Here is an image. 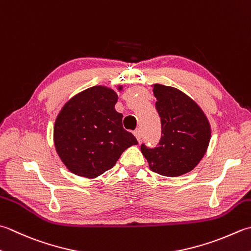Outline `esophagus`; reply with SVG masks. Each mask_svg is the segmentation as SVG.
Wrapping results in <instances>:
<instances>
[{
    "mask_svg": "<svg viewBox=\"0 0 251 251\" xmlns=\"http://www.w3.org/2000/svg\"><path fill=\"white\" fill-rule=\"evenodd\" d=\"M134 135H135V137L137 138V140H138V141L140 142V140H141V130H140L139 128H137V129L134 131Z\"/></svg>",
    "mask_w": 251,
    "mask_h": 251,
    "instance_id": "1",
    "label": "esophagus"
}]
</instances>
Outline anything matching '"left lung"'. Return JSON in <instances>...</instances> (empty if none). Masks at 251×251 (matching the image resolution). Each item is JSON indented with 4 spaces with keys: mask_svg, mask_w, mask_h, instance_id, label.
Here are the masks:
<instances>
[{
    "mask_svg": "<svg viewBox=\"0 0 251 251\" xmlns=\"http://www.w3.org/2000/svg\"><path fill=\"white\" fill-rule=\"evenodd\" d=\"M155 107L161 117L158 147L141 145L152 172L175 177L189 173L208 150L211 126L204 112L190 97L174 87L154 83Z\"/></svg>",
    "mask_w": 251,
    "mask_h": 251,
    "instance_id": "1",
    "label": "left lung"
}]
</instances>
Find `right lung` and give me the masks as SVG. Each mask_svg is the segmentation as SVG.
Masks as SVG:
<instances>
[{
    "instance_id": "right-lung-1",
    "label": "right lung",
    "mask_w": 251,
    "mask_h": 251,
    "mask_svg": "<svg viewBox=\"0 0 251 251\" xmlns=\"http://www.w3.org/2000/svg\"><path fill=\"white\" fill-rule=\"evenodd\" d=\"M117 99L111 88L95 86L71 98L58 113L54 146L72 173L96 178L111 170L127 148L138 144L123 128V115L115 110Z\"/></svg>"
}]
</instances>
